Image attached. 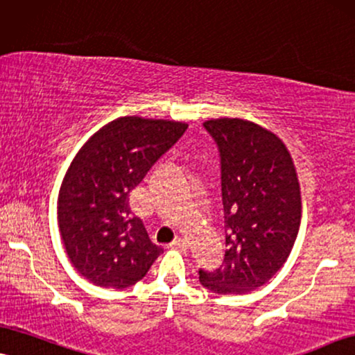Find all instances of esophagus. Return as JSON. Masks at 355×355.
I'll return each instance as SVG.
<instances>
[{
  "label": "esophagus",
  "instance_id": "1",
  "mask_svg": "<svg viewBox=\"0 0 355 355\" xmlns=\"http://www.w3.org/2000/svg\"><path fill=\"white\" fill-rule=\"evenodd\" d=\"M170 248H173V249H180V250H187L188 249V244H187V241L183 239V237H177V239H175L172 244H170Z\"/></svg>",
  "mask_w": 355,
  "mask_h": 355
}]
</instances>
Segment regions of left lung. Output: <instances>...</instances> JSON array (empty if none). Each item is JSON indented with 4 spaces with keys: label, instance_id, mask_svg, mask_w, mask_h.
<instances>
[{
    "label": "left lung",
    "instance_id": "8db88e82",
    "mask_svg": "<svg viewBox=\"0 0 355 355\" xmlns=\"http://www.w3.org/2000/svg\"><path fill=\"white\" fill-rule=\"evenodd\" d=\"M221 155L226 227L224 266L200 270L205 288L242 295L266 285L284 267L302 223V190L280 137L248 119L205 121Z\"/></svg>",
    "mask_w": 355,
    "mask_h": 355
}]
</instances>
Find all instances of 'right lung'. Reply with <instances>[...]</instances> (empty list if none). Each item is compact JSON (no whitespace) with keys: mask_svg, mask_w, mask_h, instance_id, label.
Listing matches in <instances>:
<instances>
[{"mask_svg":"<svg viewBox=\"0 0 355 355\" xmlns=\"http://www.w3.org/2000/svg\"><path fill=\"white\" fill-rule=\"evenodd\" d=\"M187 128L182 121L123 116L93 134L71 160L58 190V232L71 266L93 285L131 286L162 254L131 213L129 191Z\"/></svg>","mask_w":355,"mask_h":355,"instance_id":"add662e5","label":"right lung"}]
</instances>
